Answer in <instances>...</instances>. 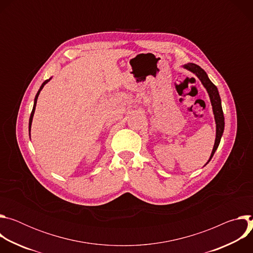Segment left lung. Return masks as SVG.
Instances as JSON below:
<instances>
[{
    "label": "left lung",
    "mask_w": 253,
    "mask_h": 253,
    "mask_svg": "<svg viewBox=\"0 0 253 253\" xmlns=\"http://www.w3.org/2000/svg\"><path fill=\"white\" fill-rule=\"evenodd\" d=\"M184 69L190 71L191 73H193L201 82V84L203 85V87L206 89L208 96L210 98V102H211V106H212V111H213V115H214V120H215V124H216V136H215V142H214V146L211 152V155L207 161L206 164L209 163V161L211 160V158L213 157L215 151L217 150L219 143L221 140V137L223 135V131H224V116H223V111H222V106H221V99L218 93V89L216 87L208 78L206 72L199 67L196 64L193 63H187L185 65L182 66ZM205 164V165H206ZM204 165V166H205Z\"/></svg>",
    "instance_id": "obj_1"
}]
</instances>
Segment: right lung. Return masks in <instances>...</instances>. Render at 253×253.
I'll return each mask as SVG.
<instances>
[{"mask_svg":"<svg viewBox=\"0 0 253 253\" xmlns=\"http://www.w3.org/2000/svg\"><path fill=\"white\" fill-rule=\"evenodd\" d=\"M52 79V77L50 78V79H48V80H46L45 82H43V84L41 85V87H40V89H39V91L37 92V94H36V97H35V100H34V106H33V110H32V113H31V116H30V119H29V134H31V126H32V121H33V117H34V113H35V109H36V104H37V99H38V97H39V94H40V92L42 91V89L44 88V86L50 81Z\"/></svg>","mask_w":253,"mask_h":253,"instance_id":"right-lung-1","label":"right lung"}]
</instances>
